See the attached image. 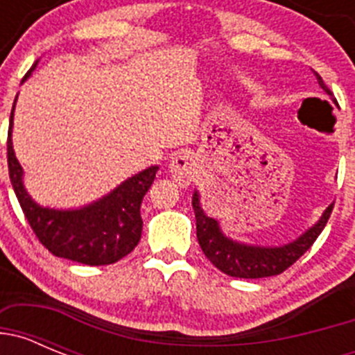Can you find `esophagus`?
<instances>
[{
	"instance_id": "34e87169",
	"label": "esophagus",
	"mask_w": 355,
	"mask_h": 355,
	"mask_svg": "<svg viewBox=\"0 0 355 355\" xmlns=\"http://www.w3.org/2000/svg\"><path fill=\"white\" fill-rule=\"evenodd\" d=\"M168 172H171L172 180L180 187H188L196 175V159L190 155L174 156L171 165H168Z\"/></svg>"
}]
</instances>
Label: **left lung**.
Segmentation results:
<instances>
[{
    "label": "left lung",
    "instance_id": "1",
    "mask_svg": "<svg viewBox=\"0 0 355 355\" xmlns=\"http://www.w3.org/2000/svg\"><path fill=\"white\" fill-rule=\"evenodd\" d=\"M316 80H318L320 87L325 92L331 94V90L327 89V85L320 78V74H316ZM192 206L197 222V240H199V245L202 252L206 254V258L218 270L231 275V277L261 279L283 274L300 256H304L306 250H309V247L315 243L320 233L324 231L334 205L325 209L318 224H315L309 231H306L299 240H295L293 243H288V245L283 247H252L229 240L220 233V227H218L216 220L205 215L199 205L197 192L193 193Z\"/></svg>",
    "mask_w": 355,
    "mask_h": 355
}]
</instances>
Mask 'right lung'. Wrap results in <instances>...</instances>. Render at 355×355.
Wrapping results in <instances>:
<instances>
[{
	"label": "right lung",
	"instance_id": "add662e5",
	"mask_svg": "<svg viewBox=\"0 0 355 355\" xmlns=\"http://www.w3.org/2000/svg\"><path fill=\"white\" fill-rule=\"evenodd\" d=\"M35 65L37 62L26 72L23 81L30 76ZM12 119L14 108L6 140L8 175L28 224L40 243L53 256L90 266L112 265L128 256L142 236L140 205L155 181L158 167L146 168L124 181L112 193L81 209L58 211L40 208L30 199L23 187V168L15 158L10 139Z\"/></svg>",
	"mask_w": 355,
	"mask_h": 355
}]
</instances>
